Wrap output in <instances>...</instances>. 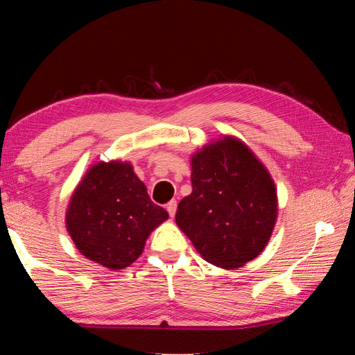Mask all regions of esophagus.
Instances as JSON below:
<instances>
[{"label": "esophagus", "instance_id": "obj_1", "mask_svg": "<svg viewBox=\"0 0 355 355\" xmlns=\"http://www.w3.org/2000/svg\"><path fill=\"white\" fill-rule=\"evenodd\" d=\"M166 209H167V213H169L171 218H173V216H175V211H177V200H171L169 203H167Z\"/></svg>", "mask_w": 355, "mask_h": 355}]
</instances>
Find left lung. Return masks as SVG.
Segmentation results:
<instances>
[{"label": "left lung", "instance_id": "left-lung-1", "mask_svg": "<svg viewBox=\"0 0 355 355\" xmlns=\"http://www.w3.org/2000/svg\"><path fill=\"white\" fill-rule=\"evenodd\" d=\"M192 192L175 220L208 263L235 269L266 248L277 220V191L252 150L236 137L208 144L191 158Z\"/></svg>", "mask_w": 355, "mask_h": 355}]
</instances>
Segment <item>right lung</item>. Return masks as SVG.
<instances>
[{
	"label": "right lung",
	"instance_id": "right-lung-1",
	"mask_svg": "<svg viewBox=\"0 0 355 355\" xmlns=\"http://www.w3.org/2000/svg\"><path fill=\"white\" fill-rule=\"evenodd\" d=\"M169 214L150 200L130 163H97L71 196L65 225L76 249L101 266L123 269L142 254Z\"/></svg>",
	"mask_w": 355,
	"mask_h": 355
}]
</instances>
